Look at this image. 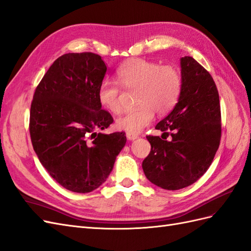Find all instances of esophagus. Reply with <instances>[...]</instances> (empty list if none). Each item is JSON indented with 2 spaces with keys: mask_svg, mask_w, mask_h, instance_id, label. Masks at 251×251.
Segmentation results:
<instances>
[{
  "mask_svg": "<svg viewBox=\"0 0 251 251\" xmlns=\"http://www.w3.org/2000/svg\"><path fill=\"white\" fill-rule=\"evenodd\" d=\"M126 137H127V139H128V140H136V139H138V138H139L138 134H136V133H131V132H127V133H126Z\"/></svg>",
  "mask_w": 251,
  "mask_h": 251,
  "instance_id": "34e87169",
  "label": "esophagus"
}]
</instances>
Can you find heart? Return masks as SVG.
Listing matches in <instances>:
<instances>
[{"mask_svg": "<svg viewBox=\"0 0 251 251\" xmlns=\"http://www.w3.org/2000/svg\"><path fill=\"white\" fill-rule=\"evenodd\" d=\"M117 81L106 79L98 90L100 104L111 113L119 114L123 105V89L127 91L138 90L137 108L126 111L118 119L120 129L138 133L149 126L155 117L169 113L180 98L182 78L179 71L173 66H161L156 61L131 59L121 66ZM121 85L120 86L119 85Z\"/></svg>", "mask_w": 251, "mask_h": 251, "instance_id": "heart-1", "label": "heart"}]
</instances>
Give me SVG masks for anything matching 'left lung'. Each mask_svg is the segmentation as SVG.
<instances>
[{
	"label": "left lung",
	"instance_id": "1",
	"mask_svg": "<svg viewBox=\"0 0 251 251\" xmlns=\"http://www.w3.org/2000/svg\"><path fill=\"white\" fill-rule=\"evenodd\" d=\"M180 64V98L156 126L172 139L147 136L151 150L142 163L146 178L170 191L189 187L207 172L222 137L220 96L211 74L190 56Z\"/></svg>",
	"mask_w": 251,
	"mask_h": 251
}]
</instances>
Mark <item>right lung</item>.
Returning <instances> with one entry per match:
<instances>
[{
	"label": "right lung",
	"instance_id": "1",
	"mask_svg": "<svg viewBox=\"0 0 251 251\" xmlns=\"http://www.w3.org/2000/svg\"><path fill=\"white\" fill-rule=\"evenodd\" d=\"M107 67L91 52L57 58L31 100L29 133L43 168L64 189L89 193L106 181L125 146V132L96 133L112 124L98 90Z\"/></svg>",
	"mask_w": 251,
	"mask_h": 251
}]
</instances>
